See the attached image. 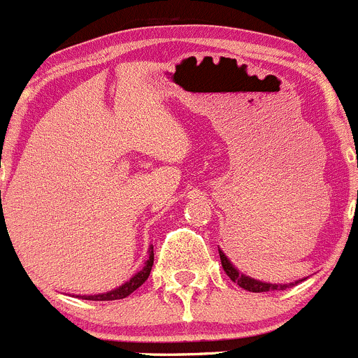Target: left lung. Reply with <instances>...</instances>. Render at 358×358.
<instances>
[{"instance_id": "left-lung-1", "label": "left lung", "mask_w": 358, "mask_h": 358, "mask_svg": "<svg viewBox=\"0 0 358 358\" xmlns=\"http://www.w3.org/2000/svg\"><path fill=\"white\" fill-rule=\"evenodd\" d=\"M358 199V195H357ZM217 251H220V258H221V265H223L224 272H227V275L230 279H232L234 283L239 285L241 288H244V290L248 292H255V294H260V292H274V290H287V288L294 287V285H297L299 281H302V279H299V281H295V283H267V281H260V279H255V278H250V275L243 274V272L239 271V268L236 267V265L232 264V262L228 260L227 255L223 253V251L217 248ZM306 279V278H304Z\"/></svg>"}]
</instances>
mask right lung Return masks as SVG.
I'll return each mask as SVG.
<instances>
[{
	"mask_svg": "<svg viewBox=\"0 0 358 358\" xmlns=\"http://www.w3.org/2000/svg\"><path fill=\"white\" fill-rule=\"evenodd\" d=\"M149 257L145 260L144 267L137 272V274L131 275L126 283H122L121 287L114 288L110 292H103V294H94V295H77V297L84 299V301H117V299H124L128 297L130 294H134L142 283H144L145 279L149 278L151 274V268H152V262H155V251H152V246L149 248Z\"/></svg>",
	"mask_w": 358,
	"mask_h": 358,
	"instance_id": "add662e5",
	"label": "right lung"
}]
</instances>
